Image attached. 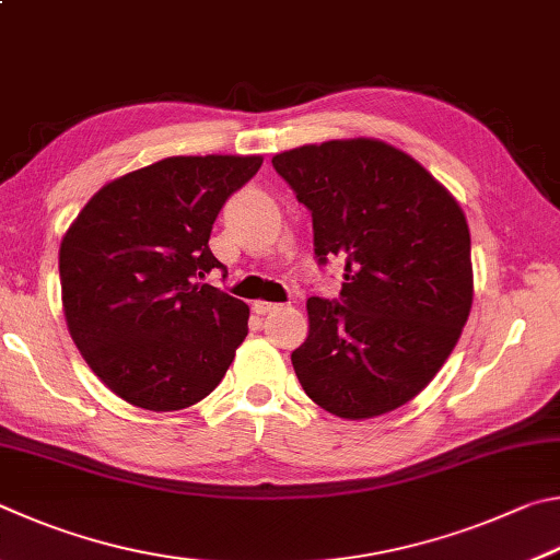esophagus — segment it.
<instances>
[{
    "label": "esophagus",
    "instance_id": "34e87169",
    "mask_svg": "<svg viewBox=\"0 0 560 560\" xmlns=\"http://www.w3.org/2000/svg\"><path fill=\"white\" fill-rule=\"evenodd\" d=\"M280 305H275V302H265V300H255L253 302V312L255 315H268V312H272V310H278Z\"/></svg>",
    "mask_w": 560,
    "mask_h": 560
}]
</instances>
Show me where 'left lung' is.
I'll use <instances>...</instances> for the list:
<instances>
[{
  "label": "left lung",
  "instance_id": "obj_1",
  "mask_svg": "<svg viewBox=\"0 0 560 560\" xmlns=\"http://www.w3.org/2000/svg\"><path fill=\"white\" fill-rule=\"evenodd\" d=\"M272 166L312 211L317 260H345L339 302L307 300L300 384L331 416L390 413L435 378L472 310L465 211L418 160L371 137L302 144Z\"/></svg>",
  "mask_w": 560,
  "mask_h": 560
}]
</instances>
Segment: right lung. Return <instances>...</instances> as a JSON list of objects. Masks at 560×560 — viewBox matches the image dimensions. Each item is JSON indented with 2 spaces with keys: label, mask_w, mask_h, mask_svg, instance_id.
<instances>
[{
  "label": "right lung",
  "mask_w": 560,
  "mask_h": 560,
  "mask_svg": "<svg viewBox=\"0 0 560 560\" xmlns=\"http://www.w3.org/2000/svg\"><path fill=\"white\" fill-rule=\"evenodd\" d=\"M262 156H166L107 182L58 250L63 315L85 364L127 404L182 410L221 384L248 335L243 300L201 282L225 199Z\"/></svg>",
  "instance_id": "obj_1"
}]
</instances>
